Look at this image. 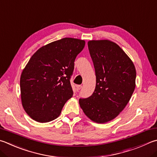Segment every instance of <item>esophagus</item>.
<instances>
[{"label":"esophagus","instance_id":"1","mask_svg":"<svg viewBox=\"0 0 157 157\" xmlns=\"http://www.w3.org/2000/svg\"><path fill=\"white\" fill-rule=\"evenodd\" d=\"M76 87H77V90H80L81 88H82V85H78V86H77Z\"/></svg>","mask_w":157,"mask_h":157}]
</instances>
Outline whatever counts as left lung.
I'll use <instances>...</instances> for the list:
<instances>
[{"label": "left lung", "mask_w": 157, "mask_h": 157, "mask_svg": "<svg viewBox=\"0 0 157 157\" xmlns=\"http://www.w3.org/2000/svg\"><path fill=\"white\" fill-rule=\"evenodd\" d=\"M88 47L95 71L96 86L92 95L79 99V106L92 121L106 123L115 119L130 101L135 88V67L112 41L90 40Z\"/></svg>", "instance_id": "left-lung-1"}]
</instances>
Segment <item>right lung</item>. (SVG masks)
Listing matches in <instances>:
<instances>
[{
  "mask_svg": "<svg viewBox=\"0 0 157 157\" xmlns=\"http://www.w3.org/2000/svg\"><path fill=\"white\" fill-rule=\"evenodd\" d=\"M85 41L64 38L48 44L31 56L21 76L22 106L31 118L46 123L58 117L73 91L70 79Z\"/></svg>",
  "mask_w": 157,
  "mask_h": 157,
  "instance_id": "right-lung-1",
  "label": "right lung"
}]
</instances>
